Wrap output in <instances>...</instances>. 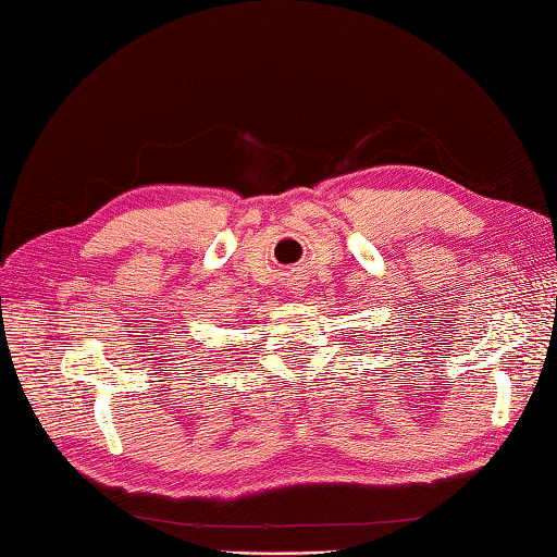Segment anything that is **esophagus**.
<instances>
[{"instance_id": "esophagus-1", "label": "esophagus", "mask_w": 557, "mask_h": 557, "mask_svg": "<svg viewBox=\"0 0 557 557\" xmlns=\"http://www.w3.org/2000/svg\"><path fill=\"white\" fill-rule=\"evenodd\" d=\"M297 297H304V294H301V289H297Z\"/></svg>"}]
</instances>
